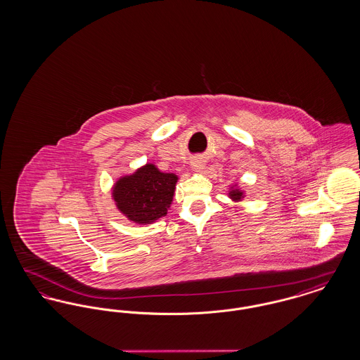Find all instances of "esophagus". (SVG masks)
<instances>
[{"instance_id": "1", "label": "esophagus", "mask_w": 360, "mask_h": 360, "mask_svg": "<svg viewBox=\"0 0 360 360\" xmlns=\"http://www.w3.org/2000/svg\"><path fill=\"white\" fill-rule=\"evenodd\" d=\"M204 167H205V163H204V160H201V158H195V159L191 160V169L194 172H202Z\"/></svg>"}]
</instances>
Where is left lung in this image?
I'll use <instances>...</instances> for the list:
<instances>
[{"label":"left lung","instance_id":"left-lung-1","mask_svg":"<svg viewBox=\"0 0 360 360\" xmlns=\"http://www.w3.org/2000/svg\"><path fill=\"white\" fill-rule=\"evenodd\" d=\"M228 195H229V198H231L232 201L238 202V201H241V200L244 198V191H243V190H240V188L235 185V186H232V188H231L229 193H228Z\"/></svg>","mask_w":360,"mask_h":360}]
</instances>
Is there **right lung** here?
<instances>
[{"label": "right lung", "instance_id": "obj_1", "mask_svg": "<svg viewBox=\"0 0 360 360\" xmlns=\"http://www.w3.org/2000/svg\"><path fill=\"white\" fill-rule=\"evenodd\" d=\"M178 176L147 163L131 175L117 179L112 197L121 213L134 223L153 224L167 214Z\"/></svg>", "mask_w": 360, "mask_h": 360}]
</instances>
